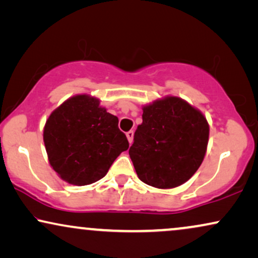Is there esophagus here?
<instances>
[{
    "label": "esophagus",
    "instance_id": "obj_1",
    "mask_svg": "<svg viewBox=\"0 0 258 258\" xmlns=\"http://www.w3.org/2000/svg\"><path fill=\"white\" fill-rule=\"evenodd\" d=\"M126 137H127V139H128V143L132 144L133 143V137H135V132H133L131 130V131H128L126 133Z\"/></svg>",
    "mask_w": 258,
    "mask_h": 258
}]
</instances>
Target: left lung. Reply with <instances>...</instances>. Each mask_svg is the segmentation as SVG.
I'll list each match as a JSON object with an SVG mask.
<instances>
[{
  "mask_svg": "<svg viewBox=\"0 0 258 258\" xmlns=\"http://www.w3.org/2000/svg\"><path fill=\"white\" fill-rule=\"evenodd\" d=\"M209 131L203 113L181 98L167 95L143 106L128 151L139 179L161 190L184 184L203 163Z\"/></svg>",
  "mask_w": 258,
  "mask_h": 258,
  "instance_id": "obj_1",
  "label": "left lung"
}]
</instances>
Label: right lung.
<instances>
[{"label":"right lung","mask_w":258,"mask_h":258,"mask_svg":"<svg viewBox=\"0 0 258 258\" xmlns=\"http://www.w3.org/2000/svg\"><path fill=\"white\" fill-rule=\"evenodd\" d=\"M118 122L89 94L73 95L55 108L44 123L43 142L57 176L78 186L104 178L116 157L128 149Z\"/></svg>","instance_id":"1"}]
</instances>
